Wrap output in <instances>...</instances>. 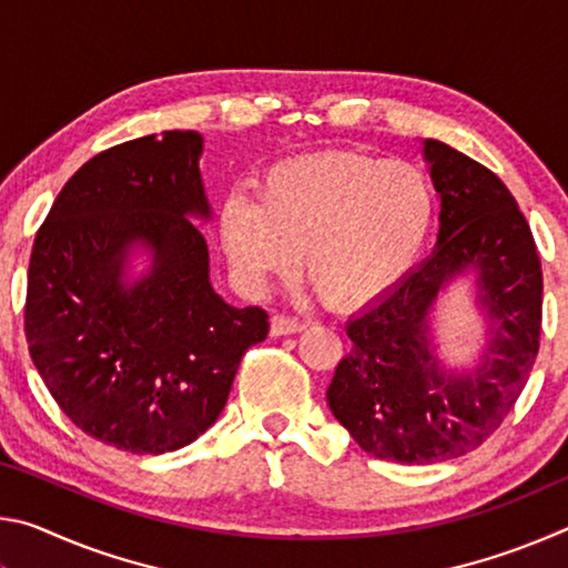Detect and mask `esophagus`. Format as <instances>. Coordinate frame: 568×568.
Wrapping results in <instances>:
<instances>
[{
    "label": "esophagus",
    "instance_id": "esophagus-1",
    "mask_svg": "<svg viewBox=\"0 0 568 568\" xmlns=\"http://www.w3.org/2000/svg\"><path fill=\"white\" fill-rule=\"evenodd\" d=\"M305 323L301 318H293V315H285V313H275L271 318V333L273 335H291L303 331Z\"/></svg>",
    "mask_w": 568,
    "mask_h": 568
}]
</instances>
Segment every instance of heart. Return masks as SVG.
<instances>
[{
	"label": "heart",
	"mask_w": 568,
	"mask_h": 568,
	"mask_svg": "<svg viewBox=\"0 0 568 568\" xmlns=\"http://www.w3.org/2000/svg\"><path fill=\"white\" fill-rule=\"evenodd\" d=\"M436 190L426 170L361 152L287 160L261 200L233 192L220 207L230 263L247 285L303 271L325 303L351 307L390 291L428 245Z\"/></svg>",
	"instance_id": "1"
}]
</instances>
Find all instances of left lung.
<instances>
[{
    "mask_svg": "<svg viewBox=\"0 0 568 568\" xmlns=\"http://www.w3.org/2000/svg\"><path fill=\"white\" fill-rule=\"evenodd\" d=\"M426 158L440 192L436 253L348 323L353 348L328 388L333 416L355 444L398 464L458 458L494 436L531 376L541 338V261L514 195L444 142L426 140ZM468 264L481 273L493 345L478 372L456 379L429 355L425 315Z\"/></svg>",
    "mask_w": 568,
    "mask_h": 568,
    "instance_id": "obj_1",
    "label": "left lung"
}]
</instances>
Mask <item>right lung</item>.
<instances>
[{"instance_id":"1","label":"right lung","mask_w":568,"mask_h":568,"mask_svg":"<svg viewBox=\"0 0 568 568\" xmlns=\"http://www.w3.org/2000/svg\"><path fill=\"white\" fill-rule=\"evenodd\" d=\"M192 130L100 152L67 180L37 230L24 301L32 361L77 428L118 450L168 454L213 426L240 358L267 338L263 307H233L207 281V215ZM145 239L153 275L116 281Z\"/></svg>"}]
</instances>
